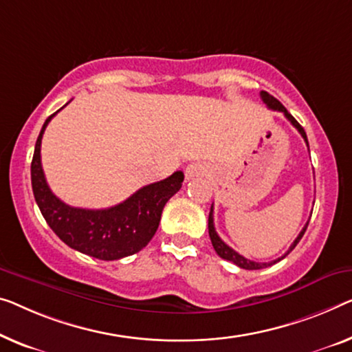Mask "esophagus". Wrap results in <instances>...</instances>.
I'll list each match as a JSON object with an SVG mask.
<instances>
[{
    "mask_svg": "<svg viewBox=\"0 0 352 352\" xmlns=\"http://www.w3.org/2000/svg\"><path fill=\"white\" fill-rule=\"evenodd\" d=\"M207 174V169L206 166L199 164V162H192V164H190L185 169V177L186 180H194V178L197 177H204Z\"/></svg>",
    "mask_w": 352,
    "mask_h": 352,
    "instance_id": "esophagus-1",
    "label": "esophagus"
}]
</instances>
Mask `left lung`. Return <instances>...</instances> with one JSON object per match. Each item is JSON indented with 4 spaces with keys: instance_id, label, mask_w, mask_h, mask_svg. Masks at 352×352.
<instances>
[{
    "instance_id": "8db88e82",
    "label": "left lung",
    "mask_w": 352,
    "mask_h": 352,
    "mask_svg": "<svg viewBox=\"0 0 352 352\" xmlns=\"http://www.w3.org/2000/svg\"><path fill=\"white\" fill-rule=\"evenodd\" d=\"M261 98H262V101H264V102L267 104V107H269V109L278 110V112L285 113V117H286L287 120H289L294 128H296V129L298 131V133H300L303 140H305L307 145H308V139H307L305 131H303L302 126L298 124L297 120L294 118L289 112H287L286 107L283 106V104H281L280 101H278L276 98H274V96H272V94H269L267 91H261ZM308 223H310V221H308ZM308 223L305 224V228H303V229L300 230V234L297 235V239L294 240V243L289 246V250H287V253H286L285 256H281V258L272 261V262H254V261H250V259L243 258L242 254H239L237 251L232 250V248H230V246H228L226 243H224L223 240L219 239V235L217 234V230H214V224H213V206H212V208H210V214H208V235H210V240H212L213 248H214V251H217V254L219 256V258L234 262V264L239 265L240 269H245V270H259V269H265V267H270V265L276 264L278 261L285 259L286 256L289 254L294 248H296V245H297L298 242H300V239L303 237V234H305V230H307Z\"/></svg>"
}]
</instances>
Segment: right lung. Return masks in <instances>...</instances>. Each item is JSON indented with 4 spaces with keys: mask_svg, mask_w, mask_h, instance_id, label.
I'll list each match as a JSON object with an SVG mask.
<instances>
[{
    "mask_svg": "<svg viewBox=\"0 0 352 352\" xmlns=\"http://www.w3.org/2000/svg\"><path fill=\"white\" fill-rule=\"evenodd\" d=\"M58 112L45 120L31 161V186L42 217L67 246L91 258L115 261L138 253L153 239L162 208L180 190L185 175L177 170L164 180L140 188L110 208L88 210L67 206L50 191L41 164L42 134Z\"/></svg>",
    "mask_w": 352,
    "mask_h": 352,
    "instance_id": "add662e5",
    "label": "right lung"
}]
</instances>
